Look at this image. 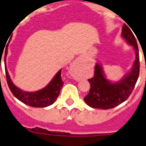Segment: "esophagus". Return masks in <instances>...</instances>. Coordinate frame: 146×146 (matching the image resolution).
Here are the masks:
<instances>
[{"label": "esophagus", "mask_w": 146, "mask_h": 146, "mask_svg": "<svg viewBox=\"0 0 146 146\" xmlns=\"http://www.w3.org/2000/svg\"><path fill=\"white\" fill-rule=\"evenodd\" d=\"M73 66L76 67V68H80L82 66V58H78L76 59V60L73 64Z\"/></svg>", "instance_id": "34e87169"}]
</instances>
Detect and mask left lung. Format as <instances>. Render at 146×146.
<instances>
[{
  "label": "left lung",
  "mask_w": 146,
  "mask_h": 146,
  "mask_svg": "<svg viewBox=\"0 0 146 146\" xmlns=\"http://www.w3.org/2000/svg\"><path fill=\"white\" fill-rule=\"evenodd\" d=\"M121 36L133 47L135 60L131 71L120 81L111 82L104 76L103 68L96 64L94 77L88 80L91 88L84 98L86 104L93 108L108 110L118 106L126 101L131 94L136 84L140 72V57L136 38L130 28L126 24L122 28Z\"/></svg>",
  "instance_id": "obj_1"
}]
</instances>
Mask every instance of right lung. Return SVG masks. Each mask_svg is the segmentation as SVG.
Wrapping results in <instances>:
<instances>
[{
  "label": "right lung",
  "instance_id": "add662e5",
  "mask_svg": "<svg viewBox=\"0 0 146 146\" xmlns=\"http://www.w3.org/2000/svg\"><path fill=\"white\" fill-rule=\"evenodd\" d=\"M7 50L8 46L5 52V72L8 86L13 95L23 103L33 108H46L53 104L58 96L60 89L64 85V82L61 79L62 69L58 72L50 83L44 88L35 92H27L23 91L13 83L6 69V58L7 55Z\"/></svg>",
  "mask_w": 146,
  "mask_h": 146
}]
</instances>
